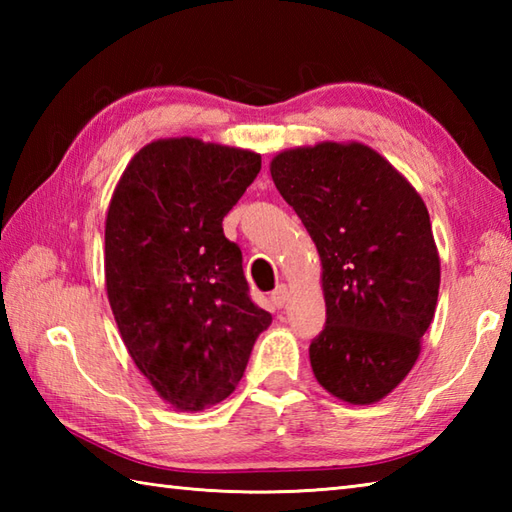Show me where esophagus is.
Wrapping results in <instances>:
<instances>
[{
  "label": "esophagus",
  "instance_id": "34e87169",
  "mask_svg": "<svg viewBox=\"0 0 512 512\" xmlns=\"http://www.w3.org/2000/svg\"><path fill=\"white\" fill-rule=\"evenodd\" d=\"M270 301H273L275 308H284V303L288 301V288L277 286L273 292H270Z\"/></svg>",
  "mask_w": 512,
  "mask_h": 512
}]
</instances>
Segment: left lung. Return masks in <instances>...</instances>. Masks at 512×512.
Wrapping results in <instances>:
<instances>
[{"instance_id": "left-lung-1", "label": "left lung", "mask_w": 512, "mask_h": 512, "mask_svg": "<svg viewBox=\"0 0 512 512\" xmlns=\"http://www.w3.org/2000/svg\"><path fill=\"white\" fill-rule=\"evenodd\" d=\"M270 176L317 244L325 325L310 343L321 387L369 405L400 385L436 314L440 257L416 189L361 143L281 151Z\"/></svg>"}]
</instances>
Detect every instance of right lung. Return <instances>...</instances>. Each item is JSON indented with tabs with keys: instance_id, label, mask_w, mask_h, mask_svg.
I'll return each instance as SVG.
<instances>
[{
	"instance_id": "add662e5",
	"label": "right lung",
	"mask_w": 512,
	"mask_h": 512,
	"mask_svg": "<svg viewBox=\"0 0 512 512\" xmlns=\"http://www.w3.org/2000/svg\"><path fill=\"white\" fill-rule=\"evenodd\" d=\"M262 156L195 138L156 140L129 162L105 222V281L129 356L180 411L233 394L273 317L248 295L222 220Z\"/></svg>"
}]
</instances>
